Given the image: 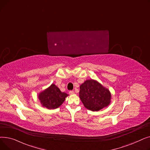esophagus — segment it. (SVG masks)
<instances>
[{"mask_svg": "<svg viewBox=\"0 0 150 150\" xmlns=\"http://www.w3.org/2000/svg\"><path fill=\"white\" fill-rule=\"evenodd\" d=\"M69 95H73V94H74V92L70 91H69Z\"/></svg>", "mask_w": 150, "mask_h": 150, "instance_id": "1", "label": "esophagus"}]
</instances>
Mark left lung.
Instances as JSON below:
<instances>
[{
  "mask_svg": "<svg viewBox=\"0 0 150 150\" xmlns=\"http://www.w3.org/2000/svg\"><path fill=\"white\" fill-rule=\"evenodd\" d=\"M80 89L81 101L86 108L92 111H98L111 103V92L97 80H86Z\"/></svg>",
  "mask_w": 150,
  "mask_h": 150,
  "instance_id": "left-lung-1",
  "label": "left lung"
}]
</instances>
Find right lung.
Here are the masks:
<instances>
[{"label": "right lung", "mask_w": 150, "mask_h": 150, "mask_svg": "<svg viewBox=\"0 0 150 150\" xmlns=\"http://www.w3.org/2000/svg\"><path fill=\"white\" fill-rule=\"evenodd\" d=\"M68 96L65 92H62L54 84L38 94V98L44 108L54 109L59 107Z\"/></svg>", "instance_id": "1"}]
</instances>
